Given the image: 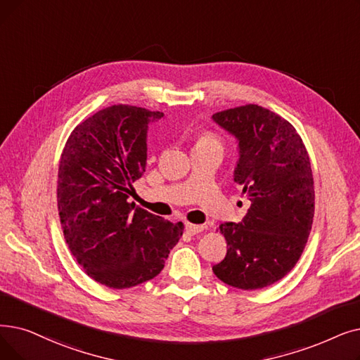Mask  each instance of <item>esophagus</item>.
Returning a JSON list of instances; mask_svg holds the SVG:
<instances>
[{"label": "esophagus", "instance_id": "1", "mask_svg": "<svg viewBox=\"0 0 360 360\" xmlns=\"http://www.w3.org/2000/svg\"><path fill=\"white\" fill-rule=\"evenodd\" d=\"M185 229H186V232L190 233V236H195V233H198V232H201L202 229H205V226L194 225V224H190V222H185Z\"/></svg>", "mask_w": 360, "mask_h": 360}]
</instances>
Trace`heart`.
Returning a JSON list of instances; mask_svg holds the SVG:
<instances>
[{"label":"heart","mask_w":360,"mask_h":360,"mask_svg":"<svg viewBox=\"0 0 360 360\" xmlns=\"http://www.w3.org/2000/svg\"><path fill=\"white\" fill-rule=\"evenodd\" d=\"M205 144H219V143H217V139H216L212 134L205 132V134H201V135L198 136L197 146H205Z\"/></svg>","instance_id":"1"}]
</instances>
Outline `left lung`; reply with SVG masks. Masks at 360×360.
Masks as SVG:
<instances>
[{
    "label": "left lung",
    "mask_w": 360,
    "mask_h": 360,
    "mask_svg": "<svg viewBox=\"0 0 360 360\" xmlns=\"http://www.w3.org/2000/svg\"><path fill=\"white\" fill-rule=\"evenodd\" d=\"M212 119L237 139L233 181L250 201L240 224L219 225L228 250L212 269L231 287L264 288L295 266L309 238L315 213L309 154L290 122L257 104Z\"/></svg>",
    "instance_id": "1"
}]
</instances>
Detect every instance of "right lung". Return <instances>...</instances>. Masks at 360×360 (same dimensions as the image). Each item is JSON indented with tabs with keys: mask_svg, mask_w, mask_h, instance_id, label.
Listing matches in <instances>:
<instances>
[{
	"mask_svg": "<svg viewBox=\"0 0 360 360\" xmlns=\"http://www.w3.org/2000/svg\"><path fill=\"white\" fill-rule=\"evenodd\" d=\"M160 112L117 104L70 134L61 154L57 205L66 243L97 283L131 288L158 276L184 224L128 202L147 165L148 124Z\"/></svg>",
	"mask_w": 360,
	"mask_h": 360,
	"instance_id": "right-lung-1",
	"label": "right lung"
}]
</instances>
